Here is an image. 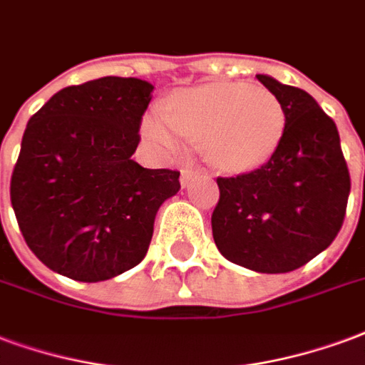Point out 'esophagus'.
Segmentation results:
<instances>
[{"label": "esophagus", "instance_id": "34e87169", "mask_svg": "<svg viewBox=\"0 0 365 365\" xmlns=\"http://www.w3.org/2000/svg\"><path fill=\"white\" fill-rule=\"evenodd\" d=\"M196 175H198V173L194 171V169H188V167H186V169H182V171H180V185L188 186L190 185V180H192Z\"/></svg>", "mask_w": 365, "mask_h": 365}]
</instances>
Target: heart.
Masks as SVG:
<instances>
[{
  "instance_id": "heart-1",
  "label": "heart",
  "mask_w": 365,
  "mask_h": 365,
  "mask_svg": "<svg viewBox=\"0 0 365 365\" xmlns=\"http://www.w3.org/2000/svg\"><path fill=\"white\" fill-rule=\"evenodd\" d=\"M286 113L267 87L210 83L173 95L167 110L142 120V134L163 153L186 142L206 145L210 163L225 173H243L264 165L280 148Z\"/></svg>"
}]
</instances>
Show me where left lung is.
<instances>
[{
	"mask_svg": "<svg viewBox=\"0 0 365 365\" xmlns=\"http://www.w3.org/2000/svg\"><path fill=\"white\" fill-rule=\"evenodd\" d=\"M284 106L286 130L268 163L217 177L212 233L223 257L262 274L292 272L339 235L350 173L336 124L303 89L257 76Z\"/></svg>",
	"mask_w": 365,
	"mask_h": 365,
	"instance_id": "1",
	"label": "left lung"
}]
</instances>
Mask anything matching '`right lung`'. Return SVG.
<instances>
[{
    "mask_svg": "<svg viewBox=\"0 0 365 365\" xmlns=\"http://www.w3.org/2000/svg\"><path fill=\"white\" fill-rule=\"evenodd\" d=\"M153 85L101 77L71 85L26 124L11 175V204L29 249L77 282L110 280L140 264L159 206L179 171L132 159Z\"/></svg>",
    "mask_w": 365,
    "mask_h": 365,
    "instance_id": "obj_1",
    "label": "right lung"
}]
</instances>
